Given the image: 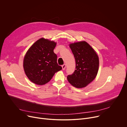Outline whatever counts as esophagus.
I'll list each match as a JSON object with an SVG mask.
<instances>
[{"label": "esophagus", "mask_w": 127, "mask_h": 127, "mask_svg": "<svg viewBox=\"0 0 127 127\" xmlns=\"http://www.w3.org/2000/svg\"><path fill=\"white\" fill-rule=\"evenodd\" d=\"M62 69L63 70H64L66 68V64H64L63 65H62Z\"/></svg>", "instance_id": "1"}]
</instances>
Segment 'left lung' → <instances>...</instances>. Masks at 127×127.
I'll return each instance as SVG.
<instances>
[{"mask_svg":"<svg viewBox=\"0 0 127 127\" xmlns=\"http://www.w3.org/2000/svg\"><path fill=\"white\" fill-rule=\"evenodd\" d=\"M76 67L74 72L67 76L69 82L76 88L86 86L95 79L98 70L99 59L96 52L85 41L71 44Z\"/></svg>","mask_w":127,"mask_h":127,"instance_id":"1","label":"left lung"}]
</instances>
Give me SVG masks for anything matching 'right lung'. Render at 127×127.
Listing matches in <instances>:
<instances>
[{
  "label": "right lung",
  "mask_w": 127,
  "mask_h": 127,
  "mask_svg": "<svg viewBox=\"0 0 127 127\" xmlns=\"http://www.w3.org/2000/svg\"><path fill=\"white\" fill-rule=\"evenodd\" d=\"M56 43L41 38L36 41L27 52L24 60V68L28 78L33 83L43 85L61 70L57 56L54 52Z\"/></svg>",
  "instance_id": "obj_1"
}]
</instances>
